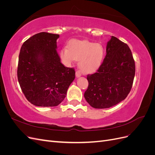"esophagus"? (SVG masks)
<instances>
[{"mask_svg":"<svg viewBox=\"0 0 155 155\" xmlns=\"http://www.w3.org/2000/svg\"><path fill=\"white\" fill-rule=\"evenodd\" d=\"M81 76V73L80 71H79V70H77L76 72V78H79Z\"/></svg>","mask_w":155,"mask_h":155,"instance_id":"esophagus-1","label":"esophagus"}]
</instances>
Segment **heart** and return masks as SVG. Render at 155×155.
I'll use <instances>...</instances> for the list:
<instances>
[{
	"label": "heart",
	"mask_w": 155,
	"mask_h": 155,
	"mask_svg": "<svg viewBox=\"0 0 155 155\" xmlns=\"http://www.w3.org/2000/svg\"><path fill=\"white\" fill-rule=\"evenodd\" d=\"M104 49L99 43L87 40H72L68 48L64 46L60 51L64 63L70 65L78 60V66L83 73H91L99 67L104 59Z\"/></svg>",
	"instance_id": "1"
}]
</instances>
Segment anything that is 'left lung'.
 Here are the masks:
<instances>
[{
	"instance_id": "8db88e82",
	"label": "left lung",
	"mask_w": 155,
	"mask_h": 155,
	"mask_svg": "<svg viewBox=\"0 0 155 155\" xmlns=\"http://www.w3.org/2000/svg\"><path fill=\"white\" fill-rule=\"evenodd\" d=\"M107 54L97 72L87 75L86 101L95 109H106L119 104L127 96L135 75V63L128 45L112 36Z\"/></svg>"
}]
</instances>
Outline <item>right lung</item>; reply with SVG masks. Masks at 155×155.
<instances>
[{
  "instance_id": "add662e5",
  "label": "right lung",
  "mask_w": 155,
  "mask_h": 155,
  "mask_svg": "<svg viewBox=\"0 0 155 155\" xmlns=\"http://www.w3.org/2000/svg\"><path fill=\"white\" fill-rule=\"evenodd\" d=\"M59 37L58 34L41 32L21 46L18 81L28 101L35 106H58L75 79L74 69L61 63L56 50Z\"/></svg>"
}]
</instances>
